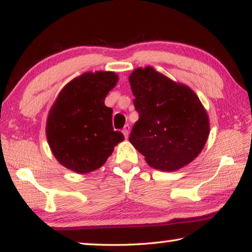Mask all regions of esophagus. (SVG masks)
<instances>
[{
    "label": "esophagus",
    "instance_id": "obj_1",
    "mask_svg": "<svg viewBox=\"0 0 252 252\" xmlns=\"http://www.w3.org/2000/svg\"><path fill=\"white\" fill-rule=\"evenodd\" d=\"M129 130H130V127H129V125H125V126H124V128H123V130H122V131H123L124 136H125V138L128 137Z\"/></svg>",
    "mask_w": 252,
    "mask_h": 252
}]
</instances>
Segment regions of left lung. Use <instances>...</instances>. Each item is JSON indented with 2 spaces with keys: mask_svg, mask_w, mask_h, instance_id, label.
I'll return each mask as SVG.
<instances>
[{
  "mask_svg": "<svg viewBox=\"0 0 252 252\" xmlns=\"http://www.w3.org/2000/svg\"><path fill=\"white\" fill-rule=\"evenodd\" d=\"M135 110L129 142L152 167L176 171L192 162L209 136V118L199 97L152 67L129 76Z\"/></svg>",
  "mask_w": 252,
  "mask_h": 252,
  "instance_id": "8db88e82",
  "label": "left lung"
}]
</instances>
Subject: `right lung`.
Returning a JSON list of instances; mask_svg holds the SVG:
<instances>
[{"instance_id": "add662e5", "label": "right lung", "mask_w": 252, "mask_h": 252, "mask_svg": "<svg viewBox=\"0 0 252 252\" xmlns=\"http://www.w3.org/2000/svg\"><path fill=\"white\" fill-rule=\"evenodd\" d=\"M117 80L110 71L84 73L64 86L52 106L48 142L56 158L69 170L81 174L97 170L124 141L121 131L114 130L113 109L105 105Z\"/></svg>"}]
</instances>
